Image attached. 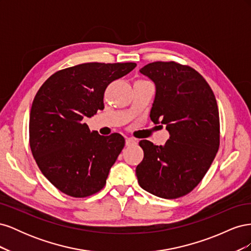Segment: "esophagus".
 I'll use <instances>...</instances> for the list:
<instances>
[{
  "label": "esophagus",
  "instance_id": "34e87169",
  "mask_svg": "<svg viewBox=\"0 0 251 251\" xmlns=\"http://www.w3.org/2000/svg\"><path fill=\"white\" fill-rule=\"evenodd\" d=\"M137 143V140L134 139V138H126V147H130V146H134V144Z\"/></svg>",
  "mask_w": 251,
  "mask_h": 251
}]
</instances>
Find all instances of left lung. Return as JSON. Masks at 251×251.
I'll use <instances>...</instances> for the list:
<instances>
[{
    "label": "left lung",
    "mask_w": 251,
    "mask_h": 251,
    "mask_svg": "<svg viewBox=\"0 0 251 251\" xmlns=\"http://www.w3.org/2000/svg\"><path fill=\"white\" fill-rule=\"evenodd\" d=\"M140 73L153 80L156 95L150 117L166 126L164 146L141 140L143 160L136 168L139 185L151 195L176 199L200 183L220 146V119L214 92L193 68L155 62Z\"/></svg>",
    "instance_id": "obj_1"
}]
</instances>
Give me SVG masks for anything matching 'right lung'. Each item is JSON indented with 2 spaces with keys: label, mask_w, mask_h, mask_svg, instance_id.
Wrapping results in <instances>:
<instances>
[{
  "label": "right lung",
  "mask_w": 251,
  "mask_h": 251,
  "mask_svg": "<svg viewBox=\"0 0 251 251\" xmlns=\"http://www.w3.org/2000/svg\"><path fill=\"white\" fill-rule=\"evenodd\" d=\"M136 66L80 64L52 74L37 91L29 117L30 148L44 176L62 193L85 198L104 186L125 138L91 132L82 119L101 110L107 87Z\"/></svg>",
  "instance_id": "1"
}]
</instances>
